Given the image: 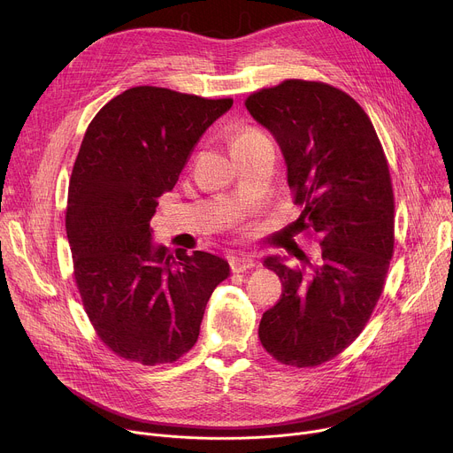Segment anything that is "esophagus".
<instances>
[{
    "label": "esophagus",
    "mask_w": 453,
    "mask_h": 453,
    "mask_svg": "<svg viewBox=\"0 0 453 453\" xmlns=\"http://www.w3.org/2000/svg\"><path fill=\"white\" fill-rule=\"evenodd\" d=\"M229 265L233 273H242V271H248L255 265L253 258L248 255H236V257H229Z\"/></svg>",
    "instance_id": "obj_1"
}]
</instances>
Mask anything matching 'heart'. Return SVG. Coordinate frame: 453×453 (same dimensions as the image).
<instances>
[{
	"mask_svg": "<svg viewBox=\"0 0 453 453\" xmlns=\"http://www.w3.org/2000/svg\"><path fill=\"white\" fill-rule=\"evenodd\" d=\"M257 135H260V134H258V132H243V134L236 139V142H238V141H243V139H250V137H257Z\"/></svg>",
	"mask_w": 453,
	"mask_h": 453,
	"instance_id": "heart-1",
	"label": "heart"
}]
</instances>
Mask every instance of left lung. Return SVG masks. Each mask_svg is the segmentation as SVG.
<instances>
[{
	"label": "left lung",
	"instance_id": "obj_1",
	"mask_svg": "<svg viewBox=\"0 0 453 453\" xmlns=\"http://www.w3.org/2000/svg\"><path fill=\"white\" fill-rule=\"evenodd\" d=\"M245 108L283 153L287 184L303 205L296 233H314L321 245L303 269L280 255L264 260L283 293L258 336L280 363L316 366L359 336L383 293L394 251L387 158L368 115L334 87L289 79L250 96Z\"/></svg>",
	"mask_w": 453,
	"mask_h": 453
}]
</instances>
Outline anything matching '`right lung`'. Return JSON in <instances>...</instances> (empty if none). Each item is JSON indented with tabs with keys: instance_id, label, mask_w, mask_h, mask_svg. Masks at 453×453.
Returning a JSON list of instances; mask_svg holds the SVG:
<instances>
[{
	"instance_id": "add662e5",
	"label": "right lung",
	"mask_w": 453,
	"mask_h": 453,
	"mask_svg": "<svg viewBox=\"0 0 453 453\" xmlns=\"http://www.w3.org/2000/svg\"><path fill=\"white\" fill-rule=\"evenodd\" d=\"M233 106L168 88L135 87L90 122L68 188L73 274L97 336L117 356L173 363L198 340L227 260L173 253L153 242L157 198L173 189L202 134Z\"/></svg>"
}]
</instances>
